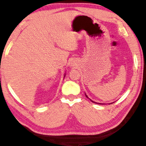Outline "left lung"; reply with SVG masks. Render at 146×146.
<instances>
[{"mask_svg": "<svg viewBox=\"0 0 146 146\" xmlns=\"http://www.w3.org/2000/svg\"><path fill=\"white\" fill-rule=\"evenodd\" d=\"M86 97H87V98H88V97H87V96H86ZM92 102H93V103H96V102H93V101H92ZM96 104H98V103H96Z\"/></svg>", "mask_w": 146, "mask_h": 146, "instance_id": "left-lung-1", "label": "left lung"}]
</instances>
